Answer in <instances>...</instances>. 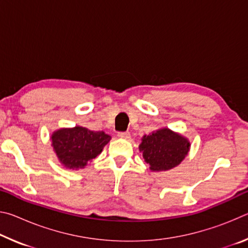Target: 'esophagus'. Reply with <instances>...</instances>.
Instances as JSON below:
<instances>
[{
  "mask_svg": "<svg viewBox=\"0 0 248 248\" xmlns=\"http://www.w3.org/2000/svg\"><path fill=\"white\" fill-rule=\"evenodd\" d=\"M118 137L121 138V139H129L130 138V133L129 131H124V132H119Z\"/></svg>",
  "mask_w": 248,
  "mask_h": 248,
  "instance_id": "34e87169",
  "label": "esophagus"
}]
</instances>
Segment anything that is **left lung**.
<instances>
[{
	"mask_svg": "<svg viewBox=\"0 0 248 248\" xmlns=\"http://www.w3.org/2000/svg\"><path fill=\"white\" fill-rule=\"evenodd\" d=\"M190 142L182 134L162 128L142 138L139 145L144 161L152 171H163L174 169L187 156Z\"/></svg>",
	"mask_w": 248,
	"mask_h": 248,
	"instance_id": "8db88e82",
	"label": "left lung"
}]
</instances>
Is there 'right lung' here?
I'll list each match as a JSON object with an SVG mask.
<instances>
[{
  "label": "right lung",
  "mask_w": 248,
  "mask_h": 248,
  "mask_svg": "<svg viewBox=\"0 0 248 248\" xmlns=\"http://www.w3.org/2000/svg\"><path fill=\"white\" fill-rule=\"evenodd\" d=\"M110 139V136L104 131H92L77 125L54 131L51 145L62 165L70 170H78L84 169L87 163L102 153Z\"/></svg>",
  "instance_id": "1"
}]
</instances>
